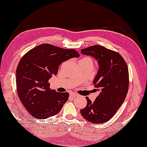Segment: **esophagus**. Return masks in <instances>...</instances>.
<instances>
[{"label": "esophagus", "instance_id": "obj_1", "mask_svg": "<svg viewBox=\"0 0 147 147\" xmlns=\"http://www.w3.org/2000/svg\"><path fill=\"white\" fill-rule=\"evenodd\" d=\"M70 96H71V97L74 98V97H76V96H78V94H76V93H71V94H70Z\"/></svg>", "mask_w": 147, "mask_h": 147}]
</instances>
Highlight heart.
Wrapping results in <instances>:
<instances>
[{"mask_svg":"<svg viewBox=\"0 0 147 147\" xmlns=\"http://www.w3.org/2000/svg\"><path fill=\"white\" fill-rule=\"evenodd\" d=\"M88 59V60H91V61H92V59H90V57H84V58H83V59Z\"/></svg>","mask_w":147,"mask_h":147,"instance_id":"1","label":"heart"}]
</instances>
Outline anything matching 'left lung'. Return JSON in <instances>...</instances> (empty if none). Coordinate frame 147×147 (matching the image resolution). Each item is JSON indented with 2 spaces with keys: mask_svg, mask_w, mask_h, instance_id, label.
<instances>
[{
  "mask_svg": "<svg viewBox=\"0 0 147 147\" xmlns=\"http://www.w3.org/2000/svg\"><path fill=\"white\" fill-rule=\"evenodd\" d=\"M81 53L97 60L99 69L93 84L100 94L92 102L86 97L87 105L80 112L92 123H104L113 117L127 95L129 85L127 65L119 53L101 45L85 48Z\"/></svg>",
  "mask_w": 147,
  "mask_h": 147,
  "instance_id": "obj_1",
  "label": "left lung"
}]
</instances>
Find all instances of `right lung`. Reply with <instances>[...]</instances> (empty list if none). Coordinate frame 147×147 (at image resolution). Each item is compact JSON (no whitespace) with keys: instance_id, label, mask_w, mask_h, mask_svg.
I'll return each mask as SVG.
<instances>
[{"instance_id":"1","label":"right lung","mask_w":147,"mask_h":147,"mask_svg":"<svg viewBox=\"0 0 147 147\" xmlns=\"http://www.w3.org/2000/svg\"><path fill=\"white\" fill-rule=\"evenodd\" d=\"M79 57L74 49L45 43L30 50L20 60L16 72L18 96L35 119H46L56 115L63 108L69 94L49 89L48 81L57 75L62 62Z\"/></svg>"}]
</instances>
